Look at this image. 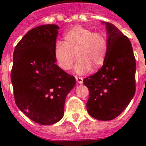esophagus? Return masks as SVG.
<instances>
[{
  "instance_id": "esophagus-1",
  "label": "esophagus",
  "mask_w": 146,
  "mask_h": 146,
  "mask_svg": "<svg viewBox=\"0 0 146 146\" xmlns=\"http://www.w3.org/2000/svg\"><path fill=\"white\" fill-rule=\"evenodd\" d=\"M75 79H76V81L78 83V84H83V80H84L83 78H80V77H75Z\"/></svg>"
}]
</instances>
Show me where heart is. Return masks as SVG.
I'll return each instance as SVG.
<instances>
[{"label": "heart", "mask_w": 146, "mask_h": 146, "mask_svg": "<svg viewBox=\"0 0 146 146\" xmlns=\"http://www.w3.org/2000/svg\"><path fill=\"white\" fill-rule=\"evenodd\" d=\"M108 53V40L102 32L75 25L64 35L63 42H57L55 46V58L59 67L69 70L79 58L74 66L76 74H83L102 67Z\"/></svg>", "instance_id": "heart-1"}]
</instances>
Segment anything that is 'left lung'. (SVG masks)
I'll list each match as a JSON object with an SVG mask.
<instances>
[{
	"instance_id": "left-lung-1",
	"label": "left lung",
	"mask_w": 146,
	"mask_h": 146,
	"mask_svg": "<svg viewBox=\"0 0 146 146\" xmlns=\"http://www.w3.org/2000/svg\"><path fill=\"white\" fill-rule=\"evenodd\" d=\"M106 25L108 53L103 66L84 84L88 88L87 109L100 121H110L121 114L136 92V59L127 37L109 23Z\"/></svg>"
}]
</instances>
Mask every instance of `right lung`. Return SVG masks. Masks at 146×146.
Masks as SVG:
<instances>
[{"label": "right lung", "instance_id": "obj_1", "mask_svg": "<svg viewBox=\"0 0 146 146\" xmlns=\"http://www.w3.org/2000/svg\"><path fill=\"white\" fill-rule=\"evenodd\" d=\"M59 26L43 25L28 31L13 52L11 81L16 106L31 121L50 125L62 119L74 76L56 64L54 50Z\"/></svg>", "mask_w": 146, "mask_h": 146}]
</instances>
